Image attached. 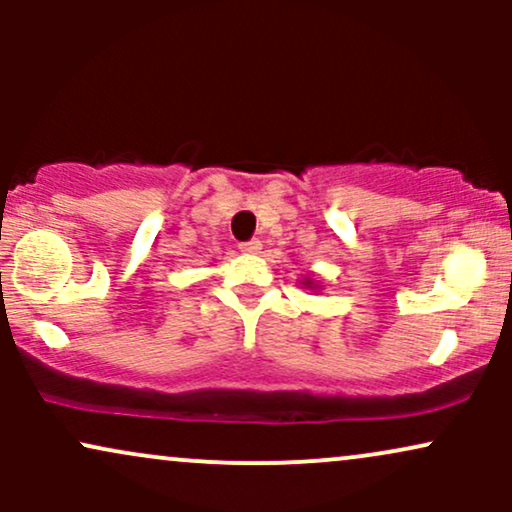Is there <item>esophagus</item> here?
Segmentation results:
<instances>
[{
	"label": "esophagus",
	"mask_w": 512,
	"mask_h": 512,
	"mask_svg": "<svg viewBox=\"0 0 512 512\" xmlns=\"http://www.w3.org/2000/svg\"><path fill=\"white\" fill-rule=\"evenodd\" d=\"M238 248L243 250V252H257V250H260V240H257V238H252V240H245V243H240Z\"/></svg>",
	"instance_id": "34e87169"
}]
</instances>
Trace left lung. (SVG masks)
<instances>
[{
	"mask_svg": "<svg viewBox=\"0 0 512 512\" xmlns=\"http://www.w3.org/2000/svg\"><path fill=\"white\" fill-rule=\"evenodd\" d=\"M305 286H313V281H305Z\"/></svg>",
	"mask_w": 512,
	"mask_h": 512,
	"instance_id": "left-lung-1",
	"label": "left lung"
}]
</instances>
